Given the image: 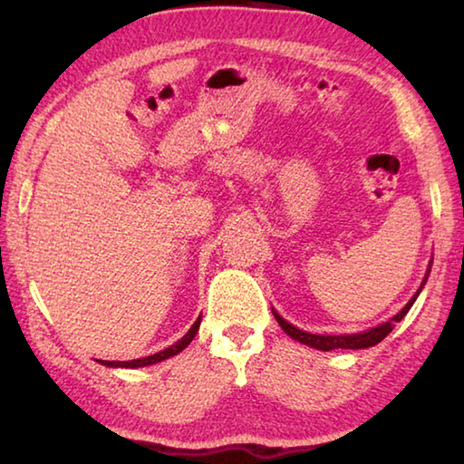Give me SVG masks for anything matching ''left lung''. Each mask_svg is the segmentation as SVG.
<instances>
[{
    "mask_svg": "<svg viewBox=\"0 0 464 464\" xmlns=\"http://www.w3.org/2000/svg\"><path fill=\"white\" fill-rule=\"evenodd\" d=\"M428 274H430V270H428ZM428 274H426V278H423V282H421V286H420V290L418 293H415L413 296H411V301L405 304V307L397 313L395 317L392 319H389L387 324H381V325H376V327H371V329H366V332H360V334H345V335H317V334H309V332H303V329H298V327H295V325H290L286 319H282L276 311L272 309V313H274V317H276V321L280 324V327L285 329V332L293 337V340H296V342H301V343H304V345H311V348H317V350H324V352H329V350H362V348H371V345H376L379 342H382L384 337H387L391 332H392V327H395V324H399V321H401L405 315H407V311L411 309V304L415 303V298H418V295L421 293V288H423V285H426V280H428Z\"/></svg>",
    "mask_w": 464,
    "mask_h": 464,
    "instance_id": "8db88e82",
    "label": "left lung"
}]
</instances>
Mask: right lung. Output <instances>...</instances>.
<instances>
[{"label": "right lung", "instance_id": "add662e5", "mask_svg": "<svg viewBox=\"0 0 464 464\" xmlns=\"http://www.w3.org/2000/svg\"><path fill=\"white\" fill-rule=\"evenodd\" d=\"M198 327H200V317L194 321V325L188 329V334L182 337V340H178L174 345H169V348L157 352L153 356H147V358H137V360H127V362H116V360H100L104 366H112V368H140V366H149V364H157L161 362V360H168L171 356H176L182 352L188 343L194 340V335L198 334Z\"/></svg>", "mask_w": 464, "mask_h": 464}]
</instances>
